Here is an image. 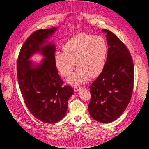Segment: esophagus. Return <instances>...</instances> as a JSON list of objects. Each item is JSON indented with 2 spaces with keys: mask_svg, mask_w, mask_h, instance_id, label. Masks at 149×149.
<instances>
[{
  "mask_svg": "<svg viewBox=\"0 0 149 149\" xmlns=\"http://www.w3.org/2000/svg\"><path fill=\"white\" fill-rule=\"evenodd\" d=\"M81 88V87H74V88H73V89H74V91H75V92H78L79 90H80V89Z\"/></svg>",
  "mask_w": 149,
  "mask_h": 149,
  "instance_id": "esophagus-1",
  "label": "esophagus"
}]
</instances>
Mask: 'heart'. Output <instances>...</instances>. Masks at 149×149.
Masks as SVG:
<instances>
[{
    "label": "heart",
    "mask_w": 149,
    "mask_h": 149,
    "mask_svg": "<svg viewBox=\"0 0 149 149\" xmlns=\"http://www.w3.org/2000/svg\"><path fill=\"white\" fill-rule=\"evenodd\" d=\"M63 52H57L54 60L58 71L68 77L74 68H78L67 80L71 85L86 83L89 77H97L106 66L108 46L101 36L81 33L69 39L63 47Z\"/></svg>",
    "instance_id": "1"
}]
</instances>
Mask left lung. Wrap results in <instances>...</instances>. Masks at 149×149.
Here are the masks:
<instances>
[{
	"instance_id": "obj_1",
	"label": "left lung",
	"mask_w": 149,
	"mask_h": 149,
	"mask_svg": "<svg viewBox=\"0 0 149 149\" xmlns=\"http://www.w3.org/2000/svg\"><path fill=\"white\" fill-rule=\"evenodd\" d=\"M106 33L108 55L106 66L89 87L91 118L102 123L116 120L127 107L132 94L134 68L127 48L111 31Z\"/></svg>"
}]
</instances>
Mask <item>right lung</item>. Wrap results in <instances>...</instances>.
<instances>
[{"label":"right lung","mask_w":149,"mask_h":149,"mask_svg":"<svg viewBox=\"0 0 149 149\" xmlns=\"http://www.w3.org/2000/svg\"><path fill=\"white\" fill-rule=\"evenodd\" d=\"M57 27L37 30L22 47L17 60L19 88L26 107L45 123H58L65 116L68 101L74 90L65 86L54 60L56 46L49 38ZM43 57L39 63L30 60L35 54Z\"/></svg>","instance_id":"right-lung-1"}]
</instances>
